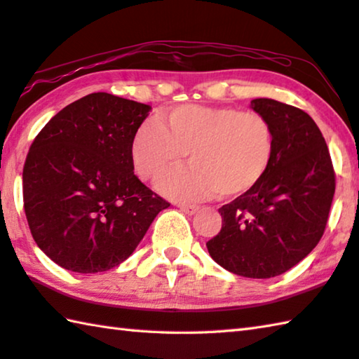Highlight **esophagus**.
Listing matches in <instances>:
<instances>
[{
    "label": "esophagus",
    "mask_w": 359,
    "mask_h": 359,
    "mask_svg": "<svg viewBox=\"0 0 359 359\" xmlns=\"http://www.w3.org/2000/svg\"><path fill=\"white\" fill-rule=\"evenodd\" d=\"M182 212H185L187 215H193V213H196L198 212V205H191V204H179L177 205Z\"/></svg>",
    "instance_id": "esophagus-1"
}]
</instances>
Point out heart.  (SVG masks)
Here are the masks:
<instances>
[{
  "instance_id": "b5f03b06",
  "label": "heart",
  "mask_w": 359,
  "mask_h": 359,
  "mask_svg": "<svg viewBox=\"0 0 359 359\" xmlns=\"http://www.w3.org/2000/svg\"><path fill=\"white\" fill-rule=\"evenodd\" d=\"M275 136L266 117L233 107L179 105L136 130L130 157L142 180L157 179L184 160L191 166L160 179L168 196L184 201L236 199L250 193L269 171Z\"/></svg>"
}]
</instances>
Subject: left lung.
Listing matches in <instances>:
<instances>
[{
    "label": "left lung",
    "instance_id": "left-lung-1",
    "mask_svg": "<svg viewBox=\"0 0 359 359\" xmlns=\"http://www.w3.org/2000/svg\"><path fill=\"white\" fill-rule=\"evenodd\" d=\"M251 108L270 122L275 152L264 179L219 208L223 224L207 250L231 273L265 279L290 270L320 242L336 174L308 113L271 99H254Z\"/></svg>",
    "mask_w": 359,
    "mask_h": 359
}]
</instances>
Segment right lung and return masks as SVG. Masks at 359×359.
<instances>
[{"label": "right lung", "instance_id": "obj_1", "mask_svg": "<svg viewBox=\"0 0 359 359\" xmlns=\"http://www.w3.org/2000/svg\"><path fill=\"white\" fill-rule=\"evenodd\" d=\"M151 107L94 93L51 117L23 166L37 246L60 266L100 273L123 262L169 202L133 172L130 144Z\"/></svg>", "mask_w": 359, "mask_h": 359}]
</instances>
